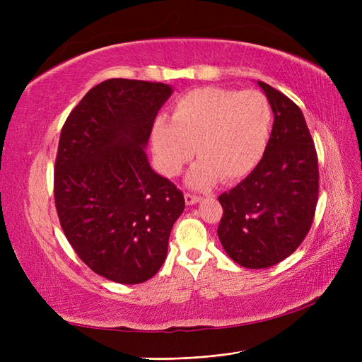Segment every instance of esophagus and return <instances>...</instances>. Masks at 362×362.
Segmentation results:
<instances>
[{
    "mask_svg": "<svg viewBox=\"0 0 362 362\" xmlns=\"http://www.w3.org/2000/svg\"><path fill=\"white\" fill-rule=\"evenodd\" d=\"M184 199H185V204H187V205H194L196 202L201 201L199 196L190 194V193H185V194H184Z\"/></svg>",
    "mask_w": 362,
    "mask_h": 362,
    "instance_id": "1",
    "label": "esophagus"
}]
</instances>
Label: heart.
I'll return each instance as SVG.
<instances>
[{"instance_id": "heart-1", "label": "heart", "mask_w": 362, "mask_h": 362, "mask_svg": "<svg viewBox=\"0 0 362 362\" xmlns=\"http://www.w3.org/2000/svg\"><path fill=\"white\" fill-rule=\"evenodd\" d=\"M273 125V110L264 93L201 87L182 95L172 107L170 120L160 117L151 141L166 177H177L192 157L199 160L187 175L193 189L222 180L237 182L257 169L264 157Z\"/></svg>"}]
</instances>
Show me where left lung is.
<instances>
[{
    "label": "left lung",
    "mask_w": 362,
    "mask_h": 362,
    "mask_svg": "<svg viewBox=\"0 0 362 362\" xmlns=\"http://www.w3.org/2000/svg\"><path fill=\"white\" fill-rule=\"evenodd\" d=\"M258 86L275 115L267 151L254 172L218 196V240L247 269L290 257L308 234L319 199V161L300 108L272 86Z\"/></svg>",
    "instance_id": "left-lung-1"
}]
</instances>
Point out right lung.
<instances>
[{
    "mask_svg": "<svg viewBox=\"0 0 362 362\" xmlns=\"http://www.w3.org/2000/svg\"><path fill=\"white\" fill-rule=\"evenodd\" d=\"M172 87L112 78L84 95L62 128L54 199L64 235L95 273L119 284L152 278L184 211L177 185L145 148Z\"/></svg>",
    "mask_w": 362,
    "mask_h": 362,
    "instance_id": "right-lung-1",
    "label": "right lung"
}]
</instances>
